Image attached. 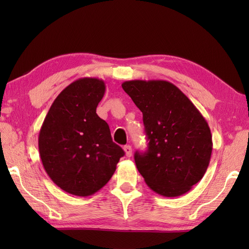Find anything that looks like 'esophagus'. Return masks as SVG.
I'll return each mask as SVG.
<instances>
[{
    "instance_id": "34e87169",
    "label": "esophagus",
    "mask_w": 249,
    "mask_h": 249,
    "mask_svg": "<svg viewBox=\"0 0 249 249\" xmlns=\"http://www.w3.org/2000/svg\"><path fill=\"white\" fill-rule=\"evenodd\" d=\"M124 152H125L126 156L130 157L131 154H133V149H131L130 145H125V146H124Z\"/></svg>"
}]
</instances>
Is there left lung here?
I'll return each instance as SVG.
<instances>
[{
    "mask_svg": "<svg viewBox=\"0 0 249 249\" xmlns=\"http://www.w3.org/2000/svg\"><path fill=\"white\" fill-rule=\"evenodd\" d=\"M122 88L143 114L149 146L136 166L153 192L178 197L203 178L212 155L209 124L181 89L165 80H130Z\"/></svg>",
    "mask_w": 249,
    "mask_h": 249,
    "instance_id": "1",
    "label": "left lung"
}]
</instances>
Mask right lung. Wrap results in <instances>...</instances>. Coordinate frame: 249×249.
<instances>
[{
	"mask_svg": "<svg viewBox=\"0 0 249 249\" xmlns=\"http://www.w3.org/2000/svg\"><path fill=\"white\" fill-rule=\"evenodd\" d=\"M105 91L102 79H78L59 94L41 125V162L53 183L71 195L87 197L98 192L125 154L96 113Z\"/></svg>",
	"mask_w": 249,
	"mask_h": 249,
	"instance_id": "obj_1",
	"label": "right lung"
}]
</instances>
